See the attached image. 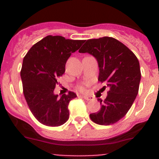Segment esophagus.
<instances>
[{
	"label": "esophagus",
	"mask_w": 159,
	"mask_h": 159,
	"mask_svg": "<svg viewBox=\"0 0 159 159\" xmlns=\"http://www.w3.org/2000/svg\"><path fill=\"white\" fill-rule=\"evenodd\" d=\"M80 97H82L83 99H86V100H92V97L89 96V95H80Z\"/></svg>",
	"instance_id": "1"
}]
</instances>
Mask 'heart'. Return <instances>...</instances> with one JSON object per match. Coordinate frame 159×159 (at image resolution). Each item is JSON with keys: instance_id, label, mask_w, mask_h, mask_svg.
Returning a JSON list of instances; mask_svg holds the SVG:
<instances>
[{"instance_id": "obj_1", "label": "heart", "mask_w": 159, "mask_h": 159, "mask_svg": "<svg viewBox=\"0 0 159 159\" xmlns=\"http://www.w3.org/2000/svg\"><path fill=\"white\" fill-rule=\"evenodd\" d=\"M80 89H81V90H83V88H80Z\"/></svg>"}]
</instances>
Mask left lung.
Here are the masks:
<instances>
[{
	"instance_id": "1",
	"label": "left lung",
	"mask_w": 159,
	"mask_h": 159,
	"mask_svg": "<svg viewBox=\"0 0 159 159\" xmlns=\"http://www.w3.org/2000/svg\"><path fill=\"white\" fill-rule=\"evenodd\" d=\"M79 52L89 53L96 59L98 80L108 88L106 99H98L100 110L90 114V118L99 125L116 123L130 110L139 92L141 71L137 57L123 43L108 36L88 40Z\"/></svg>"
}]
</instances>
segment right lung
<instances>
[{
	"label": "right lung",
	"mask_w": 159,
	"mask_h": 159,
	"mask_svg": "<svg viewBox=\"0 0 159 159\" xmlns=\"http://www.w3.org/2000/svg\"><path fill=\"white\" fill-rule=\"evenodd\" d=\"M85 40H69L61 36H47L32 46L23 60L20 77L26 102L32 115L42 124L61 126L69 119L68 103L74 92L59 97L54 89L65 71L71 53Z\"/></svg>",
	"instance_id": "add662e5"
}]
</instances>
